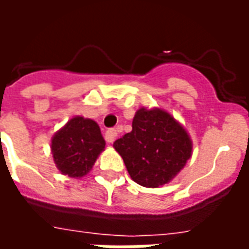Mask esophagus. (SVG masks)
Segmentation results:
<instances>
[{
  "instance_id": "esophagus-1",
  "label": "esophagus",
  "mask_w": 249,
  "mask_h": 249,
  "mask_svg": "<svg viewBox=\"0 0 249 249\" xmlns=\"http://www.w3.org/2000/svg\"><path fill=\"white\" fill-rule=\"evenodd\" d=\"M116 137H117V130L112 128V129L107 130V133H105V140L108 141V142H113L116 140Z\"/></svg>"
}]
</instances>
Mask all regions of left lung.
Instances as JSON below:
<instances>
[{
  "label": "left lung",
  "instance_id": "left-lung-1",
  "mask_svg": "<svg viewBox=\"0 0 249 249\" xmlns=\"http://www.w3.org/2000/svg\"><path fill=\"white\" fill-rule=\"evenodd\" d=\"M133 181L157 188L171 181L191 157L189 136L172 116L160 109H140L132 132L113 142Z\"/></svg>",
  "mask_w": 249,
  "mask_h": 249
}]
</instances>
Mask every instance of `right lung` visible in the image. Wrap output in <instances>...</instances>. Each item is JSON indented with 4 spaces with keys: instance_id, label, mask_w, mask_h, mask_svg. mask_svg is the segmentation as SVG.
<instances>
[{
    "instance_id": "1",
    "label": "right lung",
    "mask_w": 249,
    "mask_h": 249,
    "mask_svg": "<svg viewBox=\"0 0 249 249\" xmlns=\"http://www.w3.org/2000/svg\"><path fill=\"white\" fill-rule=\"evenodd\" d=\"M105 148V140L98 125L93 120L74 117L52 140V152L57 168L71 178L87 175L100 152Z\"/></svg>"
}]
</instances>
